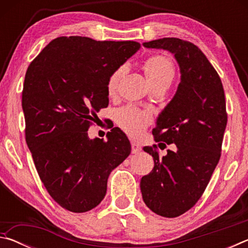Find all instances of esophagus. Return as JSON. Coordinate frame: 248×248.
<instances>
[{
    "mask_svg": "<svg viewBox=\"0 0 248 248\" xmlns=\"http://www.w3.org/2000/svg\"><path fill=\"white\" fill-rule=\"evenodd\" d=\"M141 146L140 144H138L137 142H131V151L133 154H138L139 152H141Z\"/></svg>",
    "mask_w": 248,
    "mask_h": 248,
    "instance_id": "34e87169",
    "label": "esophagus"
}]
</instances>
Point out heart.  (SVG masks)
<instances>
[{
  "label": "heart",
  "instance_id": "b5f03b06",
  "mask_svg": "<svg viewBox=\"0 0 248 248\" xmlns=\"http://www.w3.org/2000/svg\"><path fill=\"white\" fill-rule=\"evenodd\" d=\"M143 70L153 89L155 87H169L175 78V66L170 58L163 54H155L145 59ZM125 68L119 66L109 75L107 81V93L114 95L118 89L119 82L124 77ZM116 121L119 127L130 137L137 138L144 131L151 123V116L148 111L128 105L119 109L116 114Z\"/></svg>",
  "mask_w": 248,
  "mask_h": 248
}]
</instances>
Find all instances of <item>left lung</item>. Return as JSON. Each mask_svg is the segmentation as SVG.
<instances>
[{
  "mask_svg": "<svg viewBox=\"0 0 248 248\" xmlns=\"http://www.w3.org/2000/svg\"><path fill=\"white\" fill-rule=\"evenodd\" d=\"M143 46L174 53L182 73L177 92L152 131L155 142L175 143L176 150L161 156L156 144L144 146L154 167L140 183L142 198L153 212L176 217L201 198L219 163L228 123L224 90L216 69L190 41L171 37Z\"/></svg>",
  "mask_w": 248,
  "mask_h": 248,
  "instance_id": "obj_1",
  "label": "left lung"
}]
</instances>
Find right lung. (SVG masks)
<instances>
[{"instance_id": "1", "label": "right lung", "mask_w": 248, "mask_h": 248, "mask_svg": "<svg viewBox=\"0 0 248 248\" xmlns=\"http://www.w3.org/2000/svg\"><path fill=\"white\" fill-rule=\"evenodd\" d=\"M141 47L137 41L58 37L25 75V138L41 182L71 212L90 211L104 199L110 171L131 152L119 128L107 141L89 139L96 112L109 103V75Z\"/></svg>"}]
</instances>
